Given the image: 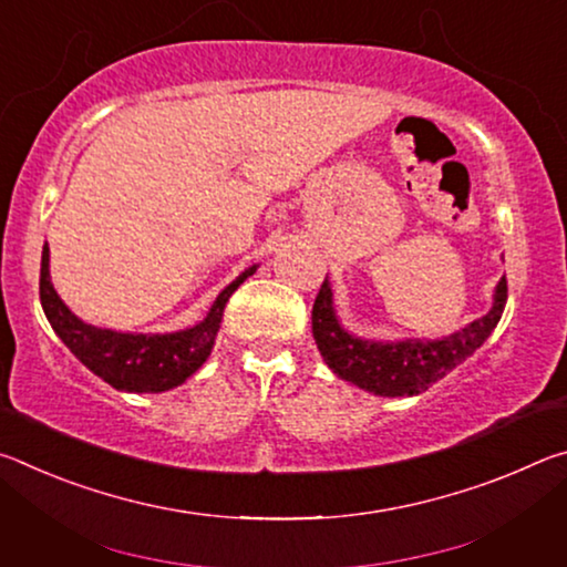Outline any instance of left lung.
Returning <instances> with one entry per match:
<instances>
[{"mask_svg": "<svg viewBox=\"0 0 567 567\" xmlns=\"http://www.w3.org/2000/svg\"><path fill=\"white\" fill-rule=\"evenodd\" d=\"M507 300L505 275L495 285L493 305L483 318L465 324L447 338L435 340H364L342 328L334 310L332 285L328 277L312 305V338L328 368L340 380L380 398H410L425 392L433 382L453 372L483 344L501 322Z\"/></svg>", "mask_w": 567, "mask_h": 567, "instance_id": "1", "label": "left lung"}]
</instances>
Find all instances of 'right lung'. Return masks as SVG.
Returning <instances> with one entry per match:
<instances>
[{
	"mask_svg": "<svg viewBox=\"0 0 567 567\" xmlns=\"http://www.w3.org/2000/svg\"><path fill=\"white\" fill-rule=\"evenodd\" d=\"M257 272V265L235 277L207 315L192 328L177 332H120L94 328L84 322L64 305L56 295L50 277V245L42 247L40 270V300L42 310L70 352L94 375L110 382L122 392H165L185 382L203 368L215 348V338L223 322L225 305L249 275Z\"/></svg>",
	"mask_w": 567,
	"mask_h": 567,
	"instance_id": "right-lung-1",
	"label": "right lung"
}]
</instances>
